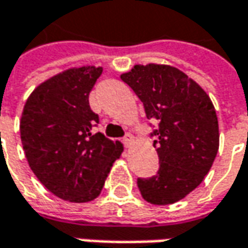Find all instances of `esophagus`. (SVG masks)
Returning a JSON list of instances; mask_svg holds the SVG:
<instances>
[{
    "instance_id": "obj_1",
    "label": "esophagus",
    "mask_w": 248,
    "mask_h": 248,
    "mask_svg": "<svg viewBox=\"0 0 248 248\" xmlns=\"http://www.w3.org/2000/svg\"><path fill=\"white\" fill-rule=\"evenodd\" d=\"M123 142H124V146H125V148H131V146L134 145V137H132L131 134H127L125 138L123 139Z\"/></svg>"
}]
</instances>
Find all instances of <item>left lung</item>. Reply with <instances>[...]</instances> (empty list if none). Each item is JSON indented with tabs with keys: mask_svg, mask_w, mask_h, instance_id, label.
<instances>
[{
	"mask_svg": "<svg viewBox=\"0 0 248 248\" xmlns=\"http://www.w3.org/2000/svg\"><path fill=\"white\" fill-rule=\"evenodd\" d=\"M120 77L142 100L148 119L158 120L153 146L160 168L139 178L140 195L152 204L176 203L203 182L218 153L214 105L195 80L170 64H135Z\"/></svg>",
	"mask_w": 248,
	"mask_h": 248,
	"instance_id": "1",
	"label": "left lung"
}]
</instances>
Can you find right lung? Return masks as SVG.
<instances>
[{"label": "right lung", "instance_id": "1", "mask_svg": "<svg viewBox=\"0 0 248 248\" xmlns=\"http://www.w3.org/2000/svg\"><path fill=\"white\" fill-rule=\"evenodd\" d=\"M103 72L96 66L70 67L35 87L24 103L20 138L29 166L51 193L87 203L102 192L124 146L92 134L99 121L90 92Z\"/></svg>", "mask_w": 248, "mask_h": 248}]
</instances>
